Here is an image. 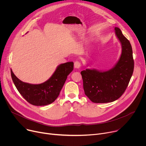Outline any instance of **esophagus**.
Wrapping results in <instances>:
<instances>
[{
    "instance_id": "obj_1",
    "label": "esophagus",
    "mask_w": 146,
    "mask_h": 146,
    "mask_svg": "<svg viewBox=\"0 0 146 146\" xmlns=\"http://www.w3.org/2000/svg\"><path fill=\"white\" fill-rule=\"evenodd\" d=\"M74 66L76 69H78L81 66V63L79 61H76L74 63Z\"/></svg>"
}]
</instances>
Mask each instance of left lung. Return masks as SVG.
<instances>
[{
    "label": "left lung",
    "instance_id": "obj_1",
    "mask_svg": "<svg viewBox=\"0 0 146 146\" xmlns=\"http://www.w3.org/2000/svg\"><path fill=\"white\" fill-rule=\"evenodd\" d=\"M114 31L122 51L114 67L106 71L87 69L81 72L85 94L94 103H109L118 99L127 89L133 74L131 44L119 28L115 27Z\"/></svg>",
    "mask_w": 146,
    "mask_h": 146
}]
</instances>
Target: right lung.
<instances>
[{"label": "right lung", "instance_id": "obj_1", "mask_svg": "<svg viewBox=\"0 0 146 146\" xmlns=\"http://www.w3.org/2000/svg\"><path fill=\"white\" fill-rule=\"evenodd\" d=\"M73 62L58 65L51 77L39 84L21 81L12 70L11 75L17 90L28 102L35 106H46L54 102L58 98L68 76L73 70Z\"/></svg>", "mask_w": 146, "mask_h": 146}]
</instances>
